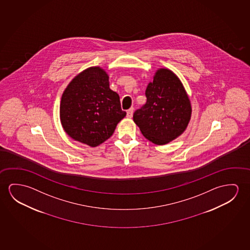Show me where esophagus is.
Returning a JSON list of instances; mask_svg holds the SVG:
<instances>
[{"instance_id": "obj_1", "label": "esophagus", "mask_w": 250, "mask_h": 250, "mask_svg": "<svg viewBox=\"0 0 250 250\" xmlns=\"http://www.w3.org/2000/svg\"><path fill=\"white\" fill-rule=\"evenodd\" d=\"M133 111H134V108L131 107L129 110H127L126 111V117L128 119H131L132 115H133Z\"/></svg>"}]
</instances>
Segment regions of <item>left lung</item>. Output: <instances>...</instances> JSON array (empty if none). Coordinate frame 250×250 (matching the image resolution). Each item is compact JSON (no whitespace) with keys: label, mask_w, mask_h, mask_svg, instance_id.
<instances>
[{"label":"left lung","mask_w":250,"mask_h":250,"mask_svg":"<svg viewBox=\"0 0 250 250\" xmlns=\"http://www.w3.org/2000/svg\"><path fill=\"white\" fill-rule=\"evenodd\" d=\"M146 95V104L133 114V121L144 137L164 146L183 134L192 108L180 79L171 70L159 68L147 85Z\"/></svg>","instance_id":"8db88e82"}]
</instances>
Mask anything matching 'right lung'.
Segmentation results:
<instances>
[{
  "instance_id": "right-lung-1",
  "label": "right lung",
  "mask_w": 250,
  "mask_h": 250,
  "mask_svg": "<svg viewBox=\"0 0 250 250\" xmlns=\"http://www.w3.org/2000/svg\"><path fill=\"white\" fill-rule=\"evenodd\" d=\"M125 115L119 94L110 89L109 75L100 66L83 70L62 94L60 119L64 131L91 147L107 140Z\"/></svg>"
}]
</instances>
